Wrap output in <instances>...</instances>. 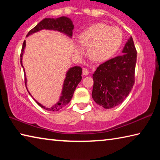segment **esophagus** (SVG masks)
<instances>
[{
    "instance_id": "esophagus-1",
    "label": "esophagus",
    "mask_w": 160,
    "mask_h": 160,
    "mask_svg": "<svg viewBox=\"0 0 160 160\" xmlns=\"http://www.w3.org/2000/svg\"><path fill=\"white\" fill-rule=\"evenodd\" d=\"M82 74L84 75H89V71L87 68H83L82 69Z\"/></svg>"
}]
</instances>
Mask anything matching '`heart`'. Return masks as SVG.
<instances>
[{"label":"heart","instance_id":"heart-1","mask_svg":"<svg viewBox=\"0 0 160 160\" xmlns=\"http://www.w3.org/2000/svg\"><path fill=\"white\" fill-rule=\"evenodd\" d=\"M82 46L88 47V55L92 61L103 62L109 58L120 47L122 42V33L115 27L103 23H96L82 32L78 37ZM75 53L81 55L83 50L76 45Z\"/></svg>","mask_w":160,"mask_h":160}]
</instances>
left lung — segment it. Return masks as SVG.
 I'll use <instances>...</instances> for the list:
<instances>
[{
    "label": "left lung",
    "instance_id": "left-lung-1",
    "mask_svg": "<svg viewBox=\"0 0 160 160\" xmlns=\"http://www.w3.org/2000/svg\"><path fill=\"white\" fill-rule=\"evenodd\" d=\"M122 52L123 55L99 65L92 75V97L104 109L121 104L134 85L137 51L132 37L126 42Z\"/></svg>",
    "mask_w": 160,
    "mask_h": 160
}]
</instances>
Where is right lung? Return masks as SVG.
<instances>
[{"mask_svg":"<svg viewBox=\"0 0 160 160\" xmlns=\"http://www.w3.org/2000/svg\"><path fill=\"white\" fill-rule=\"evenodd\" d=\"M74 28V25L72 24V22L71 21L70 18L65 17L58 18L56 19L54 18H45L44 20H42L39 24L34 27V28L31 29L30 31L28 32L27 37H28L29 35H31L32 34L37 32L42 29H48V30H55L62 32L65 34H66L68 37H72V29ZM26 46V42L24 41L22 47L21 54H20V64L22 67H24L22 66V56L24 53V50H25ZM24 73H25V82L27 88V78L25 75V69H24ZM82 68L80 66H74L68 70L67 73L66 75V78H65L63 89H62V92L61 96L60 97V99L58 101L57 103H56L50 108L45 107L43 106L42 104H40L38 102L35 100V102L37 103L38 105H39L40 107L43 109H44L47 111H51V112H57L61 109L62 108L66 107V105L68 104L71 100L72 96H73L74 91L75 90V88L78 86V84L82 80ZM29 95H31L29 92L28 91ZM32 96V95H31Z\"/></svg>","mask_w":160,"mask_h":160,"instance_id":"1","label":"right lung"}]
</instances>
